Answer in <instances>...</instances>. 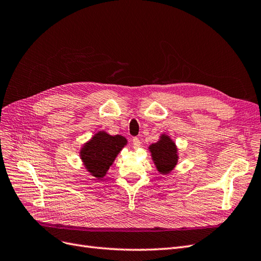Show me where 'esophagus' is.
<instances>
[{
    "label": "esophagus",
    "instance_id": "34e87169",
    "mask_svg": "<svg viewBox=\"0 0 261 261\" xmlns=\"http://www.w3.org/2000/svg\"><path fill=\"white\" fill-rule=\"evenodd\" d=\"M132 144H133V147H134V148L137 149V148H139V147L141 146V141L139 140V138L134 137L133 140H132Z\"/></svg>",
    "mask_w": 261,
    "mask_h": 261
}]
</instances>
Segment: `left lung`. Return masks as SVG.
Returning <instances> with one entry per match:
<instances>
[{"label": "left lung", "mask_w": 261, "mask_h": 261, "mask_svg": "<svg viewBox=\"0 0 261 261\" xmlns=\"http://www.w3.org/2000/svg\"><path fill=\"white\" fill-rule=\"evenodd\" d=\"M149 151L151 152L156 170L161 174H169L177 164V147L170 136L165 134L160 136L156 143L149 146Z\"/></svg>", "instance_id": "obj_1"}]
</instances>
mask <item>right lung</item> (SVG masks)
Returning a JSON list of instances; mask_svg holds the SVG:
<instances>
[{"mask_svg": "<svg viewBox=\"0 0 261 261\" xmlns=\"http://www.w3.org/2000/svg\"><path fill=\"white\" fill-rule=\"evenodd\" d=\"M127 144L121 135H109L107 132H98L81 149V159L90 175L101 179L113 164L115 158Z\"/></svg>", "mask_w": 261, "mask_h": 261, "instance_id": "obj_1", "label": "right lung"}]
</instances>
